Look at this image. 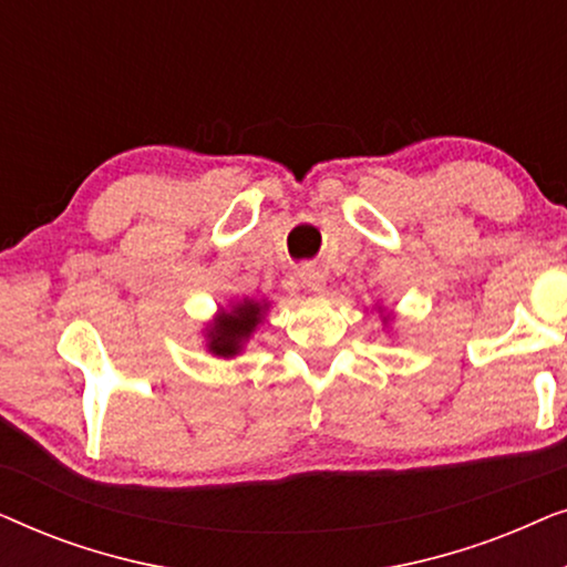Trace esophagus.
Returning <instances> with one entry per match:
<instances>
[{"label":"esophagus","mask_w":567,"mask_h":567,"mask_svg":"<svg viewBox=\"0 0 567 567\" xmlns=\"http://www.w3.org/2000/svg\"><path fill=\"white\" fill-rule=\"evenodd\" d=\"M299 278L309 291H324V284H328V278H324L320 268H305L299 274Z\"/></svg>","instance_id":"1"}]
</instances>
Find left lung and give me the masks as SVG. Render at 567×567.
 Returning a JSON list of instances; mask_svg holds the SVG:
<instances>
[{"label": "left lung", "mask_w": 567, "mask_h": 567, "mask_svg": "<svg viewBox=\"0 0 567 567\" xmlns=\"http://www.w3.org/2000/svg\"><path fill=\"white\" fill-rule=\"evenodd\" d=\"M379 312H382V307H379ZM379 317H382V315H379ZM390 317H392V315H384V317H382V324H384V328H386V324H390Z\"/></svg>", "instance_id": "8db88e82"}]
</instances>
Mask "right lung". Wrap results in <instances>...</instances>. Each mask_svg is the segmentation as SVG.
<instances>
[{
    "instance_id": "add662e5",
    "label": "right lung",
    "mask_w": 567,
    "mask_h": 567,
    "mask_svg": "<svg viewBox=\"0 0 567 567\" xmlns=\"http://www.w3.org/2000/svg\"><path fill=\"white\" fill-rule=\"evenodd\" d=\"M270 309L266 299H239L229 301V307H221L212 322L204 328L206 351L216 359H235L250 343L255 330L260 328Z\"/></svg>"
}]
</instances>
